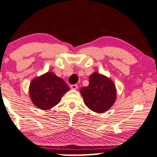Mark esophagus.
<instances>
[{"label":"esophagus","mask_w":157,"mask_h":157,"mask_svg":"<svg viewBox=\"0 0 157 157\" xmlns=\"http://www.w3.org/2000/svg\"><path fill=\"white\" fill-rule=\"evenodd\" d=\"M70 88L73 90H77L78 88V85L77 84H75V85H70Z\"/></svg>","instance_id":"obj_1"}]
</instances>
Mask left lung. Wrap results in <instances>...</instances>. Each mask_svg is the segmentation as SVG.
Segmentation results:
<instances>
[{
    "mask_svg": "<svg viewBox=\"0 0 157 157\" xmlns=\"http://www.w3.org/2000/svg\"><path fill=\"white\" fill-rule=\"evenodd\" d=\"M80 93L88 108L98 113L109 109L116 100V88L110 79L94 72L89 78V85L81 88Z\"/></svg>",
    "mask_w": 157,
    "mask_h": 157,
    "instance_id": "1",
    "label": "left lung"
}]
</instances>
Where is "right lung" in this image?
I'll use <instances>...</instances> for the list:
<instances>
[{"mask_svg":"<svg viewBox=\"0 0 157 157\" xmlns=\"http://www.w3.org/2000/svg\"><path fill=\"white\" fill-rule=\"evenodd\" d=\"M69 90L63 79L56 74L48 72L31 82L30 95L36 107L42 109H49L58 104L63 94Z\"/></svg>","mask_w":157,"mask_h":157,"instance_id":"obj_1","label":"right lung"}]
</instances>
